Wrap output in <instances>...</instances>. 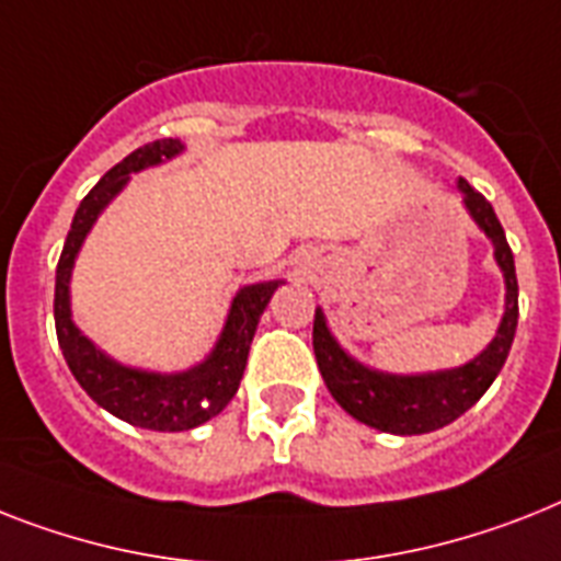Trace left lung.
Segmentation results:
<instances>
[{
	"instance_id": "obj_1",
	"label": "left lung",
	"mask_w": 561,
	"mask_h": 561,
	"mask_svg": "<svg viewBox=\"0 0 561 561\" xmlns=\"http://www.w3.org/2000/svg\"><path fill=\"white\" fill-rule=\"evenodd\" d=\"M458 193L463 195V207L478 230L493 241L495 265L502 267L504 276L502 322L484 352L455 368L423 371V375H389V371L359 363L345 352L331 334L322 308H317V317H313V354H317V366L331 398L352 414L354 421L366 423L371 430L391 432V435H423L461 417L493 386L516 336V262H513V250L507 244L502 221L495 218L493 204L476 193L463 178H458Z\"/></svg>"
}]
</instances>
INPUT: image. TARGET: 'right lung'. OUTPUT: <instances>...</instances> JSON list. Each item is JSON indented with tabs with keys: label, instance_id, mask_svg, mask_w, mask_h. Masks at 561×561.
Instances as JSON below:
<instances>
[{
	"label": "right lung",
	"instance_id": "add662e5",
	"mask_svg": "<svg viewBox=\"0 0 561 561\" xmlns=\"http://www.w3.org/2000/svg\"><path fill=\"white\" fill-rule=\"evenodd\" d=\"M181 152H184L181 140H152L147 147L126 154L117 167H112L100 178L94 190L77 207L66 248L59 256L57 285H54L57 340L77 383L83 386L85 394L98 407L131 426L152 432L195 430L209 417H216L233 400L244 366H248V352L259 320L271 302L273 290L285 282H256V285H244L236 290L213 352L184 371H149V368L117 363L75 325L71 320V273H75L77 253L83 248L85 236L91 233L100 213L115 202L123 193V186L129 184L131 172H144L149 167L172 161Z\"/></svg>",
	"mask_w": 561,
	"mask_h": 561
}]
</instances>
